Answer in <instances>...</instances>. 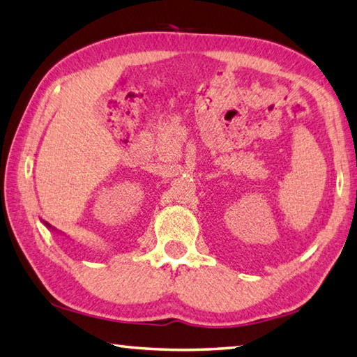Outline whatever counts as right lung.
I'll return each instance as SVG.
<instances>
[{
	"mask_svg": "<svg viewBox=\"0 0 357 357\" xmlns=\"http://www.w3.org/2000/svg\"><path fill=\"white\" fill-rule=\"evenodd\" d=\"M45 225H46V227H47L49 229H50V228H52V227H50V225H49V223H46V222H45Z\"/></svg>",
	"mask_w": 357,
	"mask_h": 357,
	"instance_id": "right-lung-1",
	"label": "right lung"
}]
</instances>
